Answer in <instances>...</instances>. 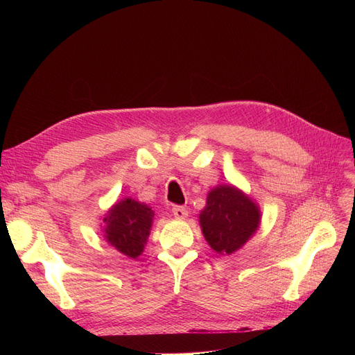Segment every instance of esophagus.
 <instances>
[{
    "instance_id": "34e87169",
    "label": "esophagus",
    "mask_w": 355,
    "mask_h": 355,
    "mask_svg": "<svg viewBox=\"0 0 355 355\" xmlns=\"http://www.w3.org/2000/svg\"><path fill=\"white\" fill-rule=\"evenodd\" d=\"M171 211H173L175 218H178V219H185L188 216V210L182 206H175L173 209H171Z\"/></svg>"
}]
</instances>
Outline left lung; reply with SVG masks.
Returning <instances> with one entry per match:
<instances>
[{
    "label": "left lung",
    "instance_id": "8db88e82",
    "mask_svg": "<svg viewBox=\"0 0 355 355\" xmlns=\"http://www.w3.org/2000/svg\"><path fill=\"white\" fill-rule=\"evenodd\" d=\"M204 239L214 252L231 254L250 240L259 228L261 210L244 192L232 185L213 188L200 213Z\"/></svg>",
    "mask_w": 355,
    "mask_h": 355
}]
</instances>
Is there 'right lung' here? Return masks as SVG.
<instances>
[{
  "mask_svg": "<svg viewBox=\"0 0 355 355\" xmlns=\"http://www.w3.org/2000/svg\"><path fill=\"white\" fill-rule=\"evenodd\" d=\"M153 219L151 207L133 198H124L114 204L103 218V237L118 252L136 259L144 252Z\"/></svg>",
  "mask_w": 355,
  "mask_h": 355,
  "instance_id": "1",
  "label": "right lung"
}]
</instances>
